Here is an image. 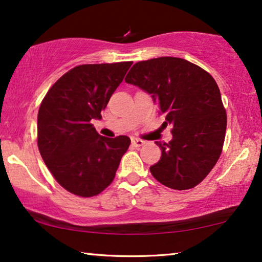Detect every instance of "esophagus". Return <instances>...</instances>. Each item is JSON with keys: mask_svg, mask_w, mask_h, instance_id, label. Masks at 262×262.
Masks as SVG:
<instances>
[{"mask_svg": "<svg viewBox=\"0 0 262 262\" xmlns=\"http://www.w3.org/2000/svg\"><path fill=\"white\" fill-rule=\"evenodd\" d=\"M132 144L135 146H142L143 144H145V142L143 139H138V138H132Z\"/></svg>", "mask_w": 262, "mask_h": 262, "instance_id": "34e87169", "label": "esophagus"}]
</instances>
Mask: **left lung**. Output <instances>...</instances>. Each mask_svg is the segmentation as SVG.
I'll use <instances>...</instances> for the list:
<instances>
[{"mask_svg":"<svg viewBox=\"0 0 262 262\" xmlns=\"http://www.w3.org/2000/svg\"><path fill=\"white\" fill-rule=\"evenodd\" d=\"M125 81L151 94L166 116L163 124L173 126L169 143L155 142L162 155L150 167L152 177L180 191L200 184L220 159L227 130L213 77L186 59L160 57L136 63Z\"/></svg>","mask_w":262,"mask_h":262,"instance_id":"obj_1","label":"left lung"}]
</instances>
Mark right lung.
<instances>
[{
    "label": "right lung",
    "mask_w": 262,
    "mask_h": 262,
    "mask_svg": "<svg viewBox=\"0 0 262 262\" xmlns=\"http://www.w3.org/2000/svg\"><path fill=\"white\" fill-rule=\"evenodd\" d=\"M132 62L83 64L64 74L46 93L38 112V148L57 182L78 196L111 185L127 151V136L107 138L91 121L101 119Z\"/></svg>",
    "instance_id": "right-lung-1"
}]
</instances>
